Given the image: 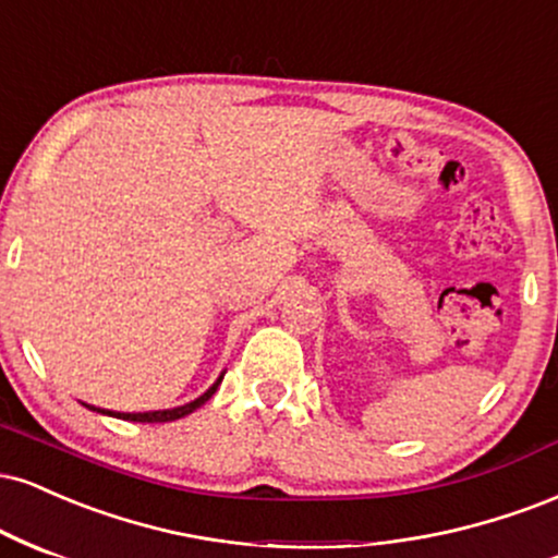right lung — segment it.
Here are the masks:
<instances>
[{"label":"right lung","instance_id":"right-lung-1","mask_svg":"<svg viewBox=\"0 0 558 558\" xmlns=\"http://www.w3.org/2000/svg\"><path fill=\"white\" fill-rule=\"evenodd\" d=\"M221 378H225V371H221V376L216 378V381L208 386L206 391L198 399H193V402L187 404H180V408H169V410H148V412H117V410H104V408H94V404H85L88 410L94 412H101V415H109V417H120V421H133V423H169V421H180V417L190 415V412H195L201 408V404H206L208 399L216 395V389H219Z\"/></svg>","mask_w":558,"mask_h":558}]
</instances>
